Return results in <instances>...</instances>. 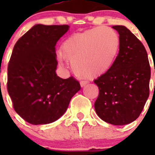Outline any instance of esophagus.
<instances>
[{
    "label": "esophagus",
    "instance_id": "obj_1",
    "mask_svg": "<svg viewBox=\"0 0 155 155\" xmlns=\"http://www.w3.org/2000/svg\"><path fill=\"white\" fill-rule=\"evenodd\" d=\"M87 84H88V82H87V81H81L80 82L81 87H84V86H85V85H87Z\"/></svg>",
    "mask_w": 155,
    "mask_h": 155
}]
</instances>
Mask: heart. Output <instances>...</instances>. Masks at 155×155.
<instances>
[{"instance_id": "1", "label": "heart", "mask_w": 155, "mask_h": 155, "mask_svg": "<svg viewBox=\"0 0 155 155\" xmlns=\"http://www.w3.org/2000/svg\"><path fill=\"white\" fill-rule=\"evenodd\" d=\"M120 47L116 31L101 26L67 38L61 45V54L71 61L77 76L93 78L105 74L112 68ZM59 59L62 62V56Z\"/></svg>"}]
</instances>
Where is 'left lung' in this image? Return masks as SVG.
<instances>
[{
	"mask_svg": "<svg viewBox=\"0 0 155 155\" xmlns=\"http://www.w3.org/2000/svg\"><path fill=\"white\" fill-rule=\"evenodd\" d=\"M120 47L114 64L94 82L99 89L94 109L113 125H126L139 117L149 97L150 68L142 42L124 25H114Z\"/></svg>",
	"mask_w": 155,
	"mask_h": 155,
	"instance_id": "8db88e82",
	"label": "left lung"
}]
</instances>
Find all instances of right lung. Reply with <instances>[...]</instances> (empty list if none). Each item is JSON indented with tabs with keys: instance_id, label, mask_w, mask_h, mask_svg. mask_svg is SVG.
Listing matches in <instances>:
<instances>
[{
	"instance_id": "obj_1",
	"label": "right lung",
	"mask_w": 155,
	"mask_h": 155,
	"mask_svg": "<svg viewBox=\"0 0 155 155\" xmlns=\"http://www.w3.org/2000/svg\"><path fill=\"white\" fill-rule=\"evenodd\" d=\"M69 27L35 25L14 46L7 87L15 112L29 124L42 125L58 120L81 89L73 77L63 79L56 73L55 46Z\"/></svg>"
}]
</instances>
